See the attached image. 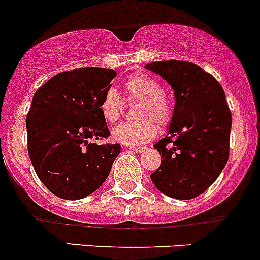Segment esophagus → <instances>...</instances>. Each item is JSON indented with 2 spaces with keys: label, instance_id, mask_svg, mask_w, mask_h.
<instances>
[{
  "label": "esophagus",
  "instance_id": "34e87169",
  "mask_svg": "<svg viewBox=\"0 0 260 260\" xmlns=\"http://www.w3.org/2000/svg\"><path fill=\"white\" fill-rule=\"evenodd\" d=\"M129 150L135 152H143L145 151V148H143V146H129Z\"/></svg>",
  "mask_w": 260,
  "mask_h": 260
}]
</instances>
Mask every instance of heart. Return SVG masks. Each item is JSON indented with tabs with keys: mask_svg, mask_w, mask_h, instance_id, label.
Returning <instances> with one entry per match:
<instances>
[{
	"mask_svg": "<svg viewBox=\"0 0 260 260\" xmlns=\"http://www.w3.org/2000/svg\"><path fill=\"white\" fill-rule=\"evenodd\" d=\"M124 96L126 101H138L135 108V117L133 122H124L115 127L112 138L125 145L135 146L145 144L156 136L157 127L167 126L171 120L173 109L169 98L162 91L156 80L145 74L130 75L122 84ZM99 110L104 119L110 124L119 121L124 105L116 91L108 90L104 93Z\"/></svg>",
	"mask_w": 260,
	"mask_h": 260,
	"instance_id": "heart-1",
	"label": "heart"
}]
</instances>
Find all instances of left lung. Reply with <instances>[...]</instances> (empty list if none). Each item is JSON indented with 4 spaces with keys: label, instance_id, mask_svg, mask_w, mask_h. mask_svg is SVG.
Segmentation results:
<instances>
[{
    "label": "left lung",
    "instance_id": "obj_1",
    "mask_svg": "<svg viewBox=\"0 0 260 260\" xmlns=\"http://www.w3.org/2000/svg\"><path fill=\"white\" fill-rule=\"evenodd\" d=\"M173 87L175 96L168 135L154 148L161 165L150 175L162 194L188 200L203 194L229 159L232 112L223 87L200 66L186 61L145 65Z\"/></svg>",
    "mask_w": 260,
    "mask_h": 260
}]
</instances>
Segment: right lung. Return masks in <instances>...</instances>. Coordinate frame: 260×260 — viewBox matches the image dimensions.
Segmentation results:
<instances>
[{
    "instance_id": "obj_1",
    "label": "right lung",
    "mask_w": 260,
    "mask_h": 260,
    "mask_svg": "<svg viewBox=\"0 0 260 260\" xmlns=\"http://www.w3.org/2000/svg\"><path fill=\"white\" fill-rule=\"evenodd\" d=\"M115 76L104 68L63 71L32 98L28 155L42 184L61 199H82L98 190L120 154L119 144L92 143L110 135L99 104Z\"/></svg>"
}]
</instances>
